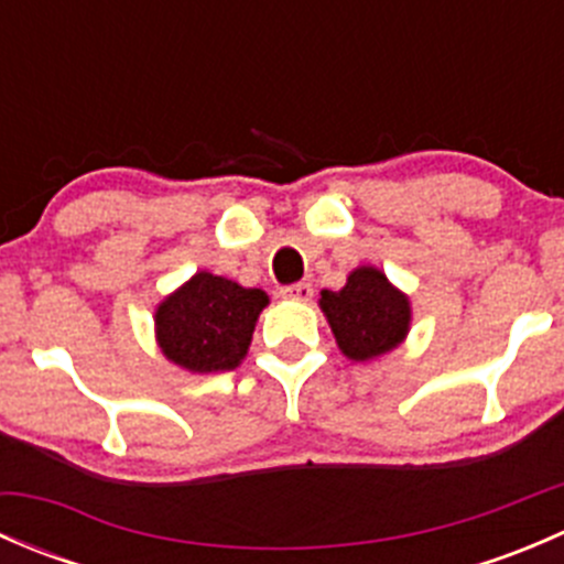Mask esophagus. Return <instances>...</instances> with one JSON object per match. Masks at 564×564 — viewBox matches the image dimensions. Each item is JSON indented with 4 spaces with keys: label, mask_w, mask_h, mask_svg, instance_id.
I'll return each mask as SVG.
<instances>
[{
    "label": "esophagus",
    "mask_w": 564,
    "mask_h": 564,
    "mask_svg": "<svg viewBox=\"0 0 564 564\" xmlns=\"http://www.w3.org/2000/svg\"><path fill=\"white\" fill-rule=\"evenodd\" d=\"M281 297L297 300V303H308L314 297V286L311 283H292V286L281 289Z\"/></svg>",
    "instance_id": "34e87169"
}]
</instances>
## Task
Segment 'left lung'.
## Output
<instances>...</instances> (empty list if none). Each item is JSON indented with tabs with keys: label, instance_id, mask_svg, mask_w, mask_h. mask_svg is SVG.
<instances>
[{
	"label": "left lung",
	"instance_id": "obj_1",
	"mask_svg": "<svg viewBox=\"0 0 564 564\" xmlns=\"http://www.w3.org/2000/svg\"><path fill=\"white\" fill-rule=\"evenodd\" d=\"M318 308L340 355L355 362L377 360L398 349L412 327V300L373 264L351 270L338 292L322 289Z\"/></svg>",
	"mask_w": 564,
	"mask_h": 564
}]
</instances>
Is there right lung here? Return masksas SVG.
Instances as JSON below:
<instances>
[{
    "label": "right lung",
    "instance_id": "right-lung-1",
    "mask_svg": "<svg viewBox=\"0 0 564 564\" xmlns=\"http://www.w3.org/2000/svg\"><path fill=\"white\" fill-rule=\"evenodd\" d=\"M267 305L270 297L261 289L198 270L158 303V349L182 371H231L248 355L256 322Z\"/></svg>",
    "mask_w": 564,
    "mask_h": 564
}]
</instances>
